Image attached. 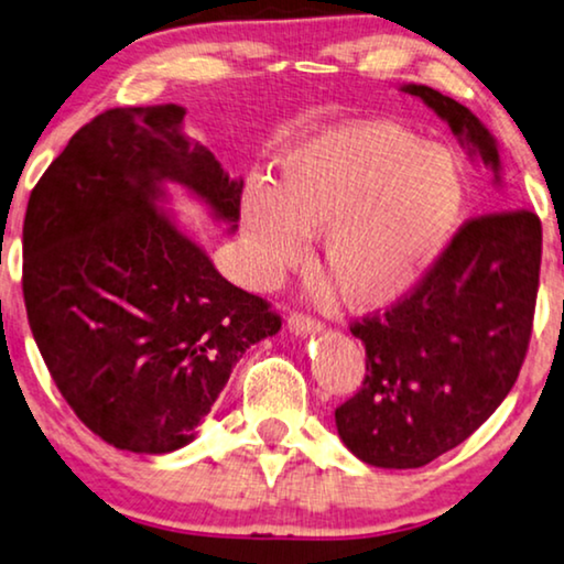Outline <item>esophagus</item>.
<instances>
[{
  "label": "esophagus",
  "mask_w": 564,
  "mask_h": 564,
  "mask_svg": "<svg viewBox=\"0 0 564 564\" xmlns=\"http://www.w3.org/2000/svg\"><path fill=\"white\" fill-rule=\"evenodd\" d=\"M322 322L317 317H312V314H304V312H291L289 317V329L296 335H306V333H319Z\"/></svg>",
  "instance_id": "esophagus-1"
}]
</instances>
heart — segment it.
Returning a JSON list of instances; mask_svg holds the SVG:
<instances>
[{"mask_svg":"<svg viewBox=\"0 0 564 564\" xmlns=\"http://www.w3.org/2000/svg\"><path fill=\"white\" fill-rule=\"evenodd\" d=\"M467 187L446 149L384 120L322 129L283 156L275 187L245 193V231L265 275L322 231V268L350 310L400 302L459 227Z\"/></svg>","mask_w":564,"mask_h":564,"instance_id":"b5f03b06","label":"heart"}]
</instances>
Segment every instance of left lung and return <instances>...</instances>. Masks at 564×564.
Listing matches in <instances>:
<instances>
[{"label": "left lung", "mask_w": 564, "mask_h": 564, "mask_svg": "<svg viewBox=\"0 0 564 564\" xmlns=\"http://www.w3.org/2000/svg\"><path fill=\"white\" fill-rule=\"evenodd\" d=\"M498 172L495 139L452 97L402 87ZM542 221L529 208L467 219L427 275L387 310L350 322L366 377L335 410L358 459L417 469L467 441L513 389L534 329Z\"/></svg>", "instance_id": "1"}]
</instances>
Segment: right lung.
Here are the masks:
<instances>
[{
  "label": "right lung",
  "mask_w": 564,
  "mask_h": 564,
  "mask_svg": "<svg viewBox=\"0 0 564 564\" xmlns=\"http://www.w3.org/2000/svg\"><path fill=\"white\" fill-rule=\"evenodd\" d=\"M185 110L110 108L37 180L22 224V296L51 379L105 444H191L231 366L281 329L268 299L235 286L154 208L162 180L239 219L242 183L180 133Z\"/></svg>",
  "instance_id": "right-lung-1"
}]
</instances>
